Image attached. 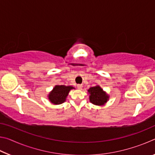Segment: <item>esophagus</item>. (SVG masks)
Listing matches in <instances>:
<instances>
[{"label": "esophagus", "instance_id": "esophagus-1", "mask_svg": "<svg viewBox=\"0 0 155 155\" xmlns=\"http://www.w3.org/2000/svg\"><path fill=\"white\" fill-rule=\"evenodd\" d=\"M77 88L79 89V90H81L83 88V85H81V84H78V85H77Z\"/></svg>", "mask_w": 155, "mask_h": 155}]
</instances>
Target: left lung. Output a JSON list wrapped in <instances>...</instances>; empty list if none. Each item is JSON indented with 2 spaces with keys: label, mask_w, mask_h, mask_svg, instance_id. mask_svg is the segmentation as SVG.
I'll list each match as a JSON object with an SVG mask.
<instances>
[{
  "label": "left lung",
  "mask_w": 155,
  "mask_h": 155,
  "mask_svg": "<svg viewBox=\"0 0 155 155\" xmlns=\"http://www.w3.org/2000/svg\"><path fill=\"white\" fill-rule=\"evenodd\" d=\"M88 92L90 94V102L96 105H102L105 103L109 98V96L99 86L90 87L88 90Z\"/></svg>",
  "instance_id": "1"
}]
</instances>
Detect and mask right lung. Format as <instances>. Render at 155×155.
Here are the masks:
<instances>
[{
    "mask_svg": "<svg viewBox=\"0 0 155 155\" xmlns=\"http://www.w3.org/2000/svg\"><path fill=\"white\" fill-rule=\"evenodd\" d=\"M74 87L72 86L56 85L48 95V98L52 103L59 104L65 101L68 93Z\"/></svg>",
    "mask_w": 155,
    "mask_h": 155,
    "instance_id": "obj_1",
    "label": "right lung"
}]
</instances>
